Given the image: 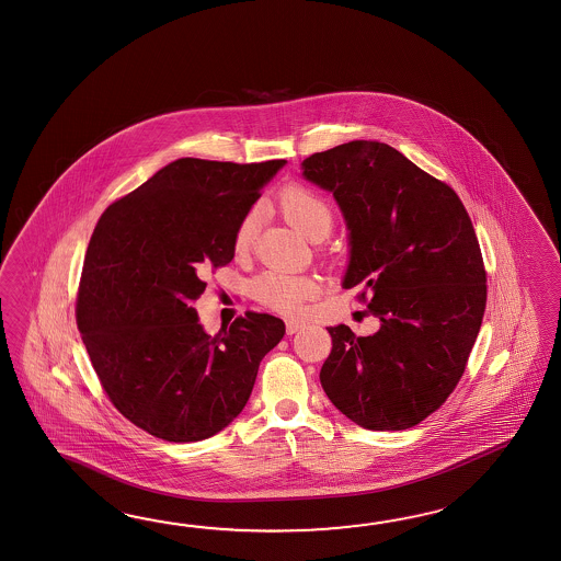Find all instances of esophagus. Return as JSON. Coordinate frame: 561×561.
Instances as JSON below:
<instances>
[{"instance_id":"obj_1","label":"esophagus","mask_w":561,"mask_h":561,"mask_svg":"<svg viewBox=\"0 0 561 561\" xmlns=\"http://www.w3.org/2000/svg\"><path fill=\"white\" fill-rule=\"evenodd\" d=\"M300 329H302V323H299V321H287L288 335H295Z\"/></svg>"}]
</instances>
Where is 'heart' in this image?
<instances>
[{"mask_svg":"<svg viewBox=\"0 0 561 561\" xmlns=\"http://www.w3.org/2000/svg\"><path fill=\"white\" fill-rule=\"evenodd\" d=\"M278 208L283 211L285 220L309 240L314 242L323 240L333 230L335 208L331 199L309 185H302V183L287 185L278 194ZM256 230H259V216L254 209H248L236 226L234 240H232L236 254H247L256 238ZM250 290L254 299L276 313L297 314L302 309V305L317 295L319 285L313 276L273 268L259 274L252 280Z\"/></svg>","mask_w":561,"mask_h":561,"instance_id":"heart-1","label":"heart"}]
</instances>
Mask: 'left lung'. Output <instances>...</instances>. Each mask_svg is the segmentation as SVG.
Here are the masks:
<instances>
[{"mask_svg": "<svg viewBox=\"0 0 561 561\" xmlns=\"http://www.w3.org/2000/svg\"><path fill=\"white\" fill-rule=\"evenodd\" d=\"M333 192L350 228L343 287L378 317V333L327 327L321 386L367 431H405L455 391L486 307V271L469 211L448 183L379 141H350L302 161Z\"/></svg>", "mask_w": 561, "mask_h": 561, "instance_id": "1", "label": "left lung"}]
</instances>
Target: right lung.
Here are the masks:
<instances>
[{"instance_id":"1","label":"right lung","mask_w":561,"mask_h":561,"mask_svg":"<svg viewBox=\"0 0 561 561\" xmlns=\"http://www.w3.org/2000/svg\"><path fill=\"white\" fill-rule=\"evenodd\" d=\"M287 161L183 157L113 202L80 274L77 325L108 400L137 428L197 443L234 420L285 323L248 311L208 335L194 307L234 230Z\"/></svg>"}]
</instances>
